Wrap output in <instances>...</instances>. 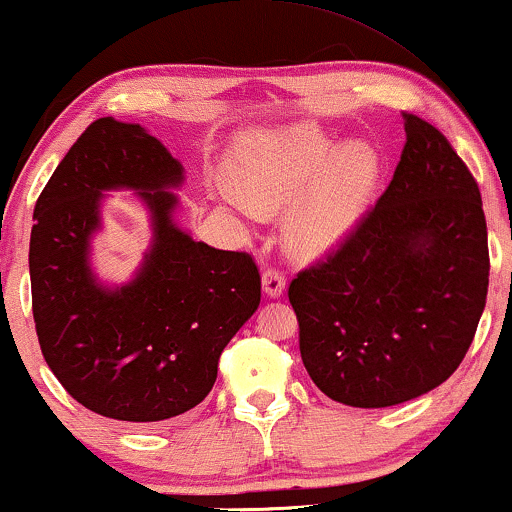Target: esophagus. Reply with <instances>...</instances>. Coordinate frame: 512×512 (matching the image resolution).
<instances>
[{"mask_svg": "<svg viewBox=\"0 0 512 512\" xmlns=\"http://www.w3.org/2000/svg\"><path fill=\"white\" fill-rule=\"evenodd\" d=\"M262 288L269 298H279L286 291V276L279 267H267L262 272Z\"/></svg>", "mask_w": 512, "mask_h": 512, "instance_id": "esophagus-1", "label": "esophagus"}]
</instances>
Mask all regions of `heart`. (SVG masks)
Instances as JSON below:
<instances>
[{"mask_svg":"<svg viewBox=\"0 0 512 512\" xmlns=\"http://www.w3.org/2000/svg\"><path fill=\"white\" fill-rule=\"evenodd\" d=\"M377 178L367 147L336 145L315 128L260 133L245 140L231 164L238 195L231 205L243 214L252 207L283 212L293 252L317 257L348 236L365 209Z\"/></svg>","mask_w":512,"mask_h":512,"instance_id":"heart-1","label":"heart"}]
</instances>
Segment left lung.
<instances>
[{"mask_svg": "<svg viewBox=\"0 0 512 512\" xmlns=\"http://www.w3.org/2000/svg\"><path fill=\"white\" fill-rule=\"evenodd\" d=\"M389 188L288 286L317 389L389 408L436 389L470 348L489 288L482 195L432 123L405 114Z\"/></svg>", "mask_w": 512, "mask_h": 512, "instance_id": "1", "label": "left lung"}]
</instances>
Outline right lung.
<instances>
[{
    "instance_id": "add662e5",
    "label": "right lung",
    "mask_w": 512,
    "mask_h": 512,
    "mask_svg": "<svg viewBox=\"0 0 512 512\" xmlns=\"http://www.w3.org/2000/svg\"><path fill=\"white\" fill-rule=\"evenodd\" d=\"M183 181L169 150L138 123L92 121L35 202L30 291L49 369L80 405L121 422H162L202 403L221 350L262 298L248 252L197 243L171 219ZM133 187L153 212L156 243L128 287L89 274L102 189Z\"/></svg>"
}]
</instances>
